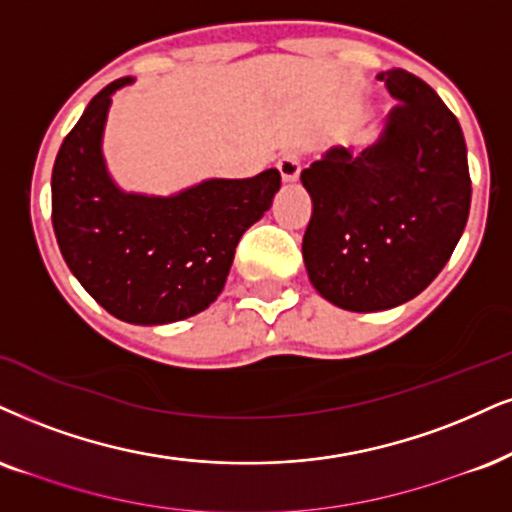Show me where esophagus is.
<instances>
[{"mask_svg": "<svg viewBox=\"0 0 512 512\" xmlns=\"http://www.w3.org/2000/svg\"><path fill=\"white\" fill-rule=\"evenodd\" d=\"M277 170H280L282 182H294L301 173V163H299V151H287L282 154V159L277 161Z\"/></svg>", "mask_w": 512, "mask_h": 512, "instance_id": "esophagus-1", "label": "esophagus"}]
</instances>
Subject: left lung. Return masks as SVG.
<instances>
[{
	"label": "left lung",
	"mask_w": 512,
	"mask_h": 512,
	"mask_svg": "<svg viewBox=\"0 0 512 512\" xmlns=\"http://www.w3.org/2000/svg\"><path fill=\"white\" fill-rule=\"evenodd\" d=\"M399 102L372 147H332L301 173L313 199L308 280L344 311H387L441 273L470 213L468 149L458 118L418 75L391 68Z\"/></svg>",
	"instance_id": "left-lung-1"
}]
</instances>
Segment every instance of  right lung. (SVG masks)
<instances>
[{
    "label": "right lung",
    "instance_id": "right-lung-1",
    "mask_svg": "<svg viewBox=\"0 0 512 512\" xmlns=\"http://www.w3.org/2000/svg\"><path fill=\"white\" fill-rule=\"evenodd\" d=\"M113 80L87 104L52 170V225L63 261L118 320L166 325L223 292L239 239L273 204L280 173L204 180L173 197L128 194L106 173L102 132Z\"/></svg>",
    "mask_w": 512,
    "mask_h": 512
}]
</instances>
